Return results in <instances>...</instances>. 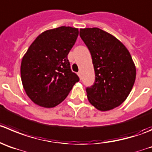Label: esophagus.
<instances>
[{
    "instance_id": "esophagus-1",
    "label": "esophagus",
    "mask_w": 152,
    "mask_h": 152,
    "mask_svg": "<svg viewBox=\"0 0 152 152\" xmlns=\"http://www.w3.org/2000/svg\"><path fill=\"white\" fill-rule=\"evenodd\" d=\"M78 76H79V79H80V80H81V79H82V73H81L80 71H79V73H78Z\"/></svg>"
}]
</instances>
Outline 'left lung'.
<instances>
[{"label": "left lung", "instance_id": "8db88e82", "mask_svg": "<svg viewBox=\"0 0 152 152\" xmlns=\"http://www.w3.org/2000/svg\"><path fill=\"white\" fill-rule=\"evenodd\" d=\"M79 35L88 48L95 82L86 88L89 103L100 111L120 106L128 97L136 79L130 52L115 37L98 28H81Z\"/></svg>", "mask_w": 152, "mask_h": 152}]
</instances>
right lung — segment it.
I'll list each match as a JSON object with an SVG mask.
<instances>
[{"instance_id":"add662e5","label":"right lung","mask_w":152,"mask_h":152,"mask_svg":"<svg viewBox=\"0 0 152 152\" xmlns=\"http://www.w3.org/2000/svg\"><path fill=\"white\" fill-rule=\"evenodd\" d=\"M78 35L79 29L71 27L47 30L24 55L20 69L22 86L35 104L53 108L64 100L79 82L67 59Z\"/></svg>"}]
</instances>
